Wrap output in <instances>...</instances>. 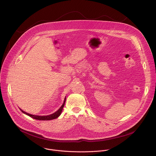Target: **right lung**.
<instances>
[{"instance_id": "obj_1", "label": "right lung", "mask_w": 156, "mask_h": 156, "mask_svg": "<svg viewBox=\"0 0 156 156\" xmlns=\"http://www.w3.org/2000/svg\"><path fill=\"white\" fill-rule=\"evenodd\" d=\"M65 101H66V98H65L64 99V101H63V103L62 104V105L60 107V108L57 111V112H55V113L52 114H51L49 115H45V116H40V115H31V114H30L28 113H27L25 112H24L23 110H22L21 108L20 110L22 112H23V114L31 117V118L34 119H36V120H53V119H57V117H58L60 116V115L62 113V111L63 110V108L64 107V105H65Z\"/></svg>"}]
</instances>
